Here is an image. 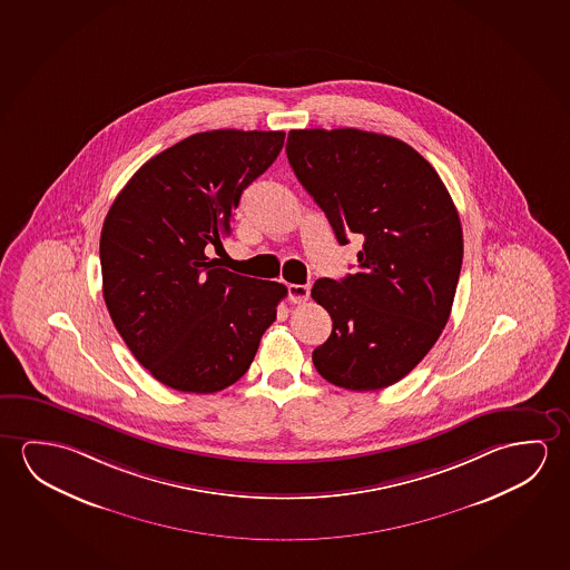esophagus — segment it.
I'll list each match as a JSON object with an SVG mask.
<instances>
[{"instance_id":"esophagus-1","label":"esophagus","mask_w":570,"mask_h":570,"mask_svg":"<svg viewBox=\"0 0 570 570\" xmlns=\"http://www.w3.org/2000/svg\"><path fill=\"white\" fill-rule=\"evenodd\" d=\"M288 296L294 304H304L309 298V286L307 284H289Z\"/></svg>"}]
</instances>
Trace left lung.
Returning <instances> with one entry per match:
<instances>
[{
	"mask_svg": "<svg viewBox=\"0 0 570 570\" xmlns=\"http://www.w3.org/2000/svg\"><path fill=\"white\" fill-rule=\"evenodd\" d=\"M286 154L340 245L363 238L360 271L312 288L333 322L312 353L317 373L350 391L394 385L439 342L454 304L464 256L454 202L416 149L385 134L292 130Z\"/></svg>",
	"mask_w": 570,
	"mask_h": 570,
	"instance_id": "left-lung-1",
	"label": "left lung"
}]
</instances>
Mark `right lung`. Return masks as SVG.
Segmentation results:
<instances>
[{
	"label": "right lung",
	"mask_w": 570,
	"mask_h": 570,
	"mask_svg": "<svg viewBox=\"0 0 570 570\" xmlns=\"http://www.w3.org/2000/svg\"><path fill=\"white\" fill-rule=\"evenodd\" d=\"M284 131L193 134L146 161L100 235L102 294L131 355L181 393L245 375L288 294L220 268L207 250L233 233L240 195L278 158Z\"/></svg>",
	"instance_id": "add662e5"
}]
</instances>
